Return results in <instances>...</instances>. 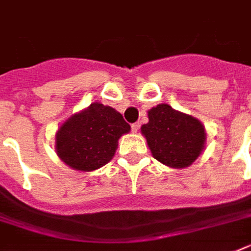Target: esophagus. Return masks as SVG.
I'll return each instance as SVG.
<instances>
[{
  "instance_id": "34e87169",
  "label": "esophagus",
  "mask_w": 251,
  "mask_h": 251,
  "mask_svg": "<svg viewBox=\"0 0 251 251\" xmlns=\"http://www.w3.org/2000/svg\"><path fill=\"white\" fill-rule=\"evenodd\" d=\"M138 130H139V124H138V122L131 124V131H133V133H137Z\"/></svg>"
}]
</instances>
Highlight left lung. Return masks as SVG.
<instances>
[{"label": "left lung", "mask_w": 251, "mask_h": 251, "mask_svg": "<svg viewBox=\"0 0 251 251\" xmlns=\"http://www.w3.org/2000/svg\"><path fill=\"white\" fill-rule=\"evenodd\" d=\"M153 157L172 168H185L201 155L206 142L204 127L197 118L177 112L168 104L149 110L141 127Z\"/></svg>", "instance_id": "obj_1"}]
</instances>
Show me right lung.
Wrapping results in <instances>:
<instances>
[{"instance_id": "add662e5", "label": "right lung", "mask_w": 251, "mask_h": 251, "mask_svg": "<svg viewBox=\"0 0 251 251\" xmlns=\"http://www.w3.org/2000/svg\"><path fill=\"white\" fill-rule=\"evenodd\" d=\"M129 131L130 125L117 110L94 102L58 129L57 155L73 169L94 171L112 160L118 138Z\"/></svg>"}]
</instances>
